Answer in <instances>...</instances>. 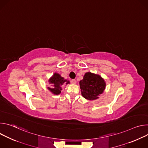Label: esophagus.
Here are the masks:
<instances>
[{
	"instance_id": "esophagus-1",
	"label": "esophagus",
	"mask_w": 148,
	"mask_h": 148,
	"mask_svg": "<svg viewBox=\"0 0 148 148\" xmlns=\"http://www.w3.org/2000/svg\"><path fill=\"white\" fill-rule=\"evenodd\" d=\"M71 82L72 84H75L77 83V81H76L75 79H72V80L71 81Z\"/></svg>"
}]
</instances>
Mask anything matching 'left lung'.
I'll use <instances>...</instances> for the list:
<instances>
[{"label":"left lung","instance_id":"obj_1","mask_svg":"<svg viewBox=\"0 0 148 148\" xmlns=\"http://www.w3.org/2000/svg\"><path fill=\"white\" fill-rule=\"evenodd\" d=\"M82 96L87 99L92 101L99 98L106 87L104 79L98 74L87 72L79 81Z\"/></svg>","mask_w":148,"mask_h":148}]
</instances>
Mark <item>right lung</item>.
<instances>
[{
	"label": "right lung",
	"instance_id": "obj_1",
	"mask_svg": "<svg viewBox=\"0 0 148 148\" xmlns=\"http://www.w3.org/2000/svg\"><path fill=\"white\" fill-rule=\"evenodd\" d=\"M48 82L50 84H52V86L51 88L47 87V89L54 95H59L61 92L63 84L67 85L70 83L69 80L64 79V77H62L60 74L56 72L49 79Z\"/></svg>",
	"mask_w": 148,
	"mask_h": 148
}]
</instances>
